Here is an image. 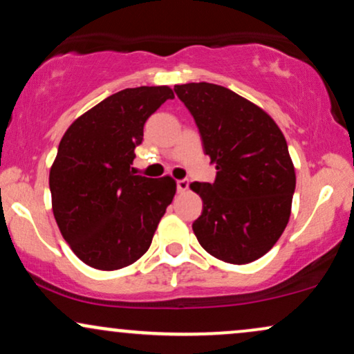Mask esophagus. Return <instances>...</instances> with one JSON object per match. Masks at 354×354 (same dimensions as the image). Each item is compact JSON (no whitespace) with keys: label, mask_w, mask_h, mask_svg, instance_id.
<instances>
[{"label":"esophagus","mask_w":354,"mask_h":354,"mask_svg":"<svg viewBox=\"0 0 354 354\" xmlns=\"http://www.w3.org/2000/svg\"><path fill=\"white\" fill-rule=\"evenodd\" d=\"M188 188H189V181L186 180H178L176 181V189H178V193H186V191H188Z\"/></svg>","instance_id":"1"}]
</instances>
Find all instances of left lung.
Masks as SVG:
<instances>
[{"label": "left lung", "instance_id": "left-lung-1", "mask_svg": "<svg viewBox=\"0 0 354 354\" xmlns=\"http://www.w3.org/2000/svg\"><path fill=\"white\" fill-rule=\"evenodd\" d=\"M193 115L214 183H193L203 212L193 231L219 261L249 263L267 254L290 219L295 169L285 136L261 107L223 85H174Z\"/></svg>", "mask_w": 354, "mask_h": 354}]
</instances>
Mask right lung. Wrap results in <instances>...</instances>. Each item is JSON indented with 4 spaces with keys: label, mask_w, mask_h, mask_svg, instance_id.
Segmentation results:
<instances>
[{
    "label": "right lung",
    "mask_w": 354,
    "mask_h": 354,
    "mask_svg": "<svg viewBox=\"0 0 354 354\" xmlns=\"http://www.w3.org/2000/svg\"><path fill=\"white\" fill-rule=\"evenodd\" d=\"M174 93L166 85L125 88L64 133L49 173L53 212L74 254L99 270L138 261L176 193L173 178L135 174L143 127Z\"/></svg>",
    "instance_id": "add662e5"
}]
</instances>
